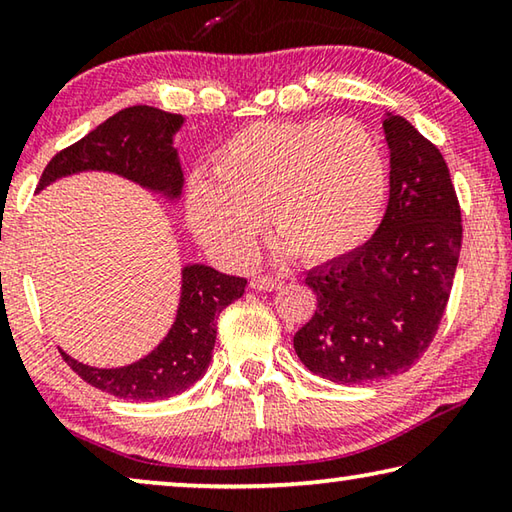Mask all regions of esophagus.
<instances>
[{
	"label": "esophagus",
	"instance_id": "esophagus-1",
	"mask_svg": "<svg viewBox=\"0 0 512 512\" xmlns=\"http://www.w3.org/2000/svg\"><path fill=\"white\" fill-rule=\"evenodd\" d=\"M250 287L257 291H277L282 289V280H277L273 275H257L250 280Z\"/></svg>",
	"mask_w": 512,
	"mask_h": 512
}]
</instances>
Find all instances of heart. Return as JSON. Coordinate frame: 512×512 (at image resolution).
Wrapping results in <instances>:
<instances>
[{"label": "heart", "instance_id": "obj_1", "mask_svg": "<svg viewBox=\"0 0 512 512\" xmlns=\"http://www.w3.org/2000/svg\"><path fill=\"white\" fill-rule=\"evenodd\" d=\"M210 171L189 180L187 221L230 264L250 262L262 212L280 255L350 253L377 228L388 192L384 151L352 119L257 121L214 151Z\"/></svg>", "mask_w": 512, "mask_h": 512}]
</instances>
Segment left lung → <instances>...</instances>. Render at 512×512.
Instances as JSON below:
<instances>
[{
  "label": "left lung",
  "mask_w": 512,
  "mask_h": 512,
  "mask_svg": "<svg viewBox=\"0 0 512 512\" xmlns=\"http://www.w3.org/2000/svg\"><path fill=\"white\" fill-rule=\"evenodd\" d=\"M391 194L368 244L307 273L318 307L293 336L305 366L336 384L409 370L445 314L461 255V205L447 162L400 115L384 119Z\"/></svg>",
  "instance_id": "left-lung-1"
}]
</instances>
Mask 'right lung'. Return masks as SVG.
<instances>
[{
    "label": "right lung",
    "instance_id": "obj_1",
    "mask_svg": "<svg viewBox=\"0 0 512 512\" xmlns=\"http://www.w3.org/2000/svg\"><path fill=\"white\" fill-rule=\"evenodd\" d=\"M183 124V115L151 106L119 110L49 160L38 192L72 173L110 171L176 201L185 178L178 151L173 149V135ZM246 284L244 277L225 275L205 264H189L183 268L176 320L158 348L144 359L124 368H92L65 352L60 354L76 375L99 391L137 402L167 400L205 375L216 341V318L244 296Z\"/></svg>",
    "mask_w": 512,
    "mask_h": 512
}]
</instances>
